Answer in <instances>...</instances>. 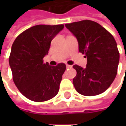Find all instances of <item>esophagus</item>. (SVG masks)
<instances>
[{
  "instance_id": "esophagus-1",
  "label": "esophagus",
  "mask_w": 126,
  "mask_h": 126,
  "mask_svg": "<svg viewBox=\"0 0 126 126\" xmlns=\"http://www.w3.org/2000/svg\"><path fill=\"white\" fill-rule=\"evenodd\" d=\"M66 68H67V69H70V68H71V67H72V66L69 65V64H66Z\"/></svg>"
}]
</instances>
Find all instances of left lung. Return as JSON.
I'll return each mask as SVG.
<instances>
[{
	"instance_id": "obj_1",
	"label": "left lung",
	"mask_w": 126,
	"mask_h": 126,
	"mask_svg": "<svg viewBox=\"0 0 126 126\" xmlns=\"http://www.w3.org/2000/svg\"><path fill=\"white\" fill-rule=\"evenodd\" d=\"M65 27L77 38L79 52L87 57L86 67L73 66L77 73L73 79L75 89L85 96L104 93L117 74L119 52L114 36L91 20L66 24Z\"/></svg>"
}]
</instances>
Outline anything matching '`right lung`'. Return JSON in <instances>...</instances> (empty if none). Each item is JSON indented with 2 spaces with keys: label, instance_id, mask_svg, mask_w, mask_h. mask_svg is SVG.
Here are the masks:
<instances>
[{
  "label": "right lung",
  "instance_id": "obj_1",
  "mask_svg": "<svg viewBox=\"0 0 126 126\" xmlns=\"http://www.w3.org/2000/svg\"><path fill=\"white\" fill-rule=\"evenodd\" d=\"M63 28V24L33 26L20 33L12 44L9 64L13 81L30 100L44 102L58 93L65 64L50 66L43 59L52 40Z\"/></svg>",
  "mask_w": 126,
  "mask_h": 126
}]
</instances>
